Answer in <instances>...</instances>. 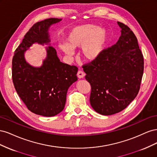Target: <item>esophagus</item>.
<instances>
[{"instance_id": "1", "label": "esophagus", "mask_w": 157, "mask_h": 157, "mask_svg": "<svg viewBox=\"0 0 157 157\" xmlns=\"http://www.w3.org/2000/svg\"><path fill=\"white\" fill-rule=\"evenodd\" d=\"M85 76V73L83 72L82 71H78V73H77V77L79 78H82L84 77Z\"/></svg>"}]
</instances>
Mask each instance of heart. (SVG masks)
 Here are the masks:
<instances>
[{"mask_svg": "<svg viewBox=\"0 0 157 157\" xmlns=\"http://www.w3.org/2000/svg\"><path fill=\"white\" fill-rule=\"evenodd\" d=\"M109 39V33L106 29L92 24L76 27L71 29L66 37V44L59 45L64 53L71 57L73 50L81 49L84 59L94 61L101 55Z\"/></svg>", "mask_w": 157, "mask_h": 157, "instance_id": "heart-1", "label": "heart"}]
</instances>
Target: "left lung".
I'll return each mask as SVG.
<instances>
[{
    "mask_svg": "<svg viewBox=\"0 0 157 157\" xmlns=\"http://www.w3.org/2000/svg\"><path fill=\"white\" fill-rule=\"evenodd\" d=\"M117 23L121 29L118 42L82 67L91 85L90 105L103 115L121 112L134 100L144 73V56L136 36L124 23Z\"/></svg>",
    "mask_w": 157,
    "mask_h": 157,
    "instance_id": "left-lung-1",
    "label": "left lung"
}]
</instances>
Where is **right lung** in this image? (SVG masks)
I'll list each match as a JSON object with an SVG mask.
<instances>
[{
    "label": "right lung",
    "mask_w": 157,
    "mask_h": 157,
    "mask_svg": "<svg viewBox=\"0 0 157 157\" xmlns=\"http://www.w3.org/2000/svg\"><path fill=\"white\" fill-rule=\"evenodd\" d=\"M60 21L50 18L33 25L12 59V80L17 94L29 111L44 117H53L63 110L68 88L78 79V68L60 61L50 44V27ZM35 43L49 45L40 67L32 66L25 58V52Z\"/></svg>",
    "instance_id": "obj_1"
}]
</instances>
